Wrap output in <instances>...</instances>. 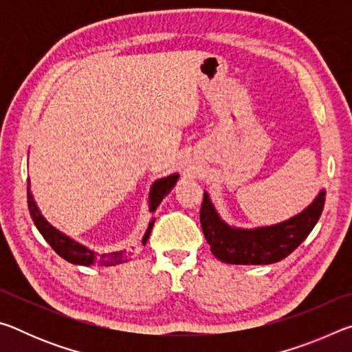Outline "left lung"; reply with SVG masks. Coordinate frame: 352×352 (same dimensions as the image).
I'll use <instances>...</instances> for the list:
<instances>
[{
  "instance_id": "obj_1",
  "label": "left lung",
  "mask_w": 352,
  "mask_h": 352,
  "mask_svg": "<svg viewBox=\"0 0 352 352\" xmlns=\"http://www.w3.org/2000/svg\"><path fill=\"white\" fill-rule=\"evenodd\" d=\"M326 190L300 214L272 226L259 228H236L220 219L208 192L204 194L200 210V223L212 254L226 264L267 265L284 259L317 225L324 206Z\"/></svg>"
}]
</instances>
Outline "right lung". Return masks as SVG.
Returning <instances> with one entry per match:
<instances>
[{
  "mask_svg": "<svg viewBox=\"0 0 352 352\" xmlns=\"http://www.w3.org/2000/svg\"><path fill=\"white\" fill-rule=\"evenodd\" d=\"M177 180H178V174H172L169 177L160 178V180L153 182L151 192H148V211L155 212L158 205L162 204V200L170 192L172 188L175 186ZM28 206H29V212H31L34 223H35V226H37V230L40 231V234L45 237L46 242L50 243L52 250H54L58 256H62L65 261L71 262V264H76V265H93V264L118 265L129 259L126 250H124V252L96 254L93 250L83 247L82 243L73 241L67 234H63L62 231L54 228V226H52L43 216H41V212L37 208V204L34 201L32 192H31V182H29V178H28ZM153 223H155V219H151V222H148V226L146 230V234L141 241L142 245H146L148 236H151Z\"/></svg>",
  "mask_w": 352,
  "mask_h": 352,
  "instance_id": "add662e5",
  "label": "right lung"
}]
</instances>
